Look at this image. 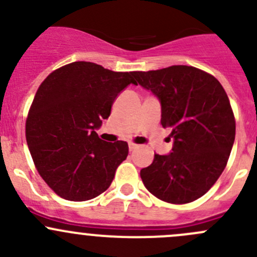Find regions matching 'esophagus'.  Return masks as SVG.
Listing matches in <instances>:
<instances>
[{
    "label": "esophagus",
    "instance_id": "34e87169",
    "mask_svg": "<svg viewBox=\"0 0 257 257\" xmlns=\"http://www.w3.org/2000/svg\"><path fill=\"white\" fill-rule=\"evenodd\" d=\"M137 148H138V145L137 144H134V143H129V150H134V149H137Z\"/></svg>",
    "mask_w": 257,
    "mask_h": 257
}]
</instances>
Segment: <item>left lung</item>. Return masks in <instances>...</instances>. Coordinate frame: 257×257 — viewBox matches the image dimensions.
<instances>
[{
	"instance_id": "left-lung-1",
	"label": "left lung",
	"mask_w": 257,
	"mask_h": 257,
	"mask_svg": "<svg viewBox=\"0 0 257 257\" xmlns=\"http://www.w3.org/2000/svg\"><path fill=\"white\" fill-rule=\"evenodd\" d=\"M133 76L159 98L160 121L174 138L170 154H155L141 170L145 188L170 204L201 198L224 172L235 141L236 124L226 92L214 76L191 66L137 71Z\"/></svg>"
}]
</instances>
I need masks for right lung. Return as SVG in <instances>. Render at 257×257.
I'll list each match as a JSON object with an SVG mask.
<instances>
[{
  "instance_id": "1",
  "label": "right lung",
  "mask_w": 257,
  "mask_h": 257,
  "mask_svg": "<svg viewBox=\"0 0 257 257\" xmlns=\"http://www.w3.org/2000/svg\"><path fill=\"white\" fill-rule=\"evenodd\" d=\"M131 83L137 84L133 72L83 61L41 83L26 119V141L36 169L58 196L85 201L109 188L129 148L123 141L103 142L95 129Z\"/></svg>"
}]
</instances>
